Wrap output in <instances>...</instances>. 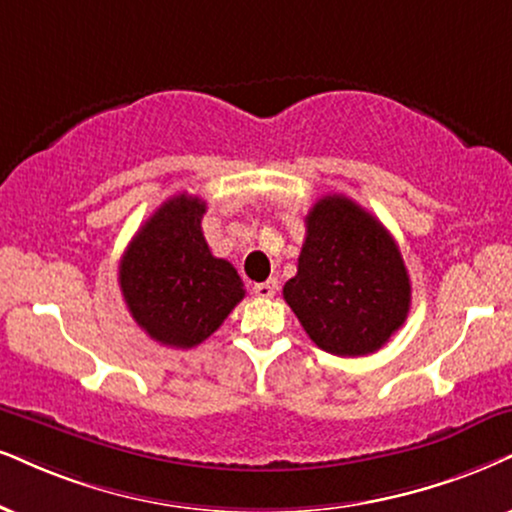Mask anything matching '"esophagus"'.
<instances>
[{
	"label": "esophagus",
	"mask_w": 512,
	"mask_h": 512,
	"mask_svg": "<svg viewBox=\"0 0 512 512\" xmlns=\"http://www.w3.org/2000/svg\"><path fill=\"white\" fill-rule=\"evenodd\" d=\"M254 294L258 296V299H273V296L277 294V280H275V277H270V280L258 282V285H254Z\"/></svg>",
	"instance_id": "1"
}]
</instances>
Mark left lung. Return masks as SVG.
<instances>
[{"instance_id":"8db88e82","label":"left lung","mask_w":512,"mask_h":512,"mask_svg":"<svg viewBox=\"0 0 512 512\" xmlns=\"http://www.w3.org/2000/svg\"><path fill=\"white\" fill-rule=\"evenodd\" d=\"M285 301L318 349L368 356L382 349L410 311L408 270L394 237L342 194L315 201Z\"/></svg>"}]
</instances>
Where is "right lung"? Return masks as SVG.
Listing matches in <instances>:
<instances>
[{"label":"right lung","mask_w":512,"mask_h":512,"mask_svg":"<svg viewBox=\"0 0 512 512\" xmlns=\"http://www.w3.org/2000/svg\"><path fill=\"white\" fill-rule=\"evenodd\" d=\"M206 201L192 194L168 199L125 249L118 282L135 323L154 342L192 349L223 325L244 282L208 249L201 218Z\"/></svg>","instance_id":"1"}]
</instances>
